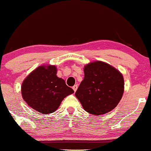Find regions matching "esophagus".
Instances as JSON below:
<instances>
[{
  "label": "esophagus",
  "instance_id": "esophagus-1",
  "mask_svg": "<svg viewBox=\"0 0 151 151\" xmlns=\"http://www.w3.org/2000/svg\"><path fill=\"white\" fill-rule=\"evenodd\" d=\"M77 88H78L77 85H74V86L73 87H72V88H73V90L74 91H77Z\"/></svg>",
  "mask_w": 151,
  "mask_h": 151
}]
</instances>
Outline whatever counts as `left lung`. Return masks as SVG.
I'll list each match as a JSON object with an SVG mask.
<instances>
[{"mask_svg": "<svg viewBox=\"0 0 151 151\" xmlns=\"http://www.w3.org/2000/svg\"><path fill=\"white\" fill-rule=\"evenodd\" d=\"M83 71L84 78L75 93L83 109L94 115L113 110L124 93L122 74L101 61L86 65Z\"/></svg>", "mask_w": 151, "mask_h": 151, "instance_id": "left-lung-1", "label": "left lung"}]
</instances>
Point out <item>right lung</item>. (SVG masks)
<instances>
[{
    "mask_svg": "<svg viewBox=\"0 0 151 151\" xmlns=\"http://www.w3.org/2000/svg\"><path fill=\"white\" fill-rule=\"evenodd\" d=\"M56 73L55 66H40L29 74L22 85V95L25 102L44 115L55 112L63 100L74 93Z\"/></svg>",
    "mask_w": 151,
    "mask_h": 151,
    "instance_id": "add662e5",
    "label": "right lung"
}]
</instances>
